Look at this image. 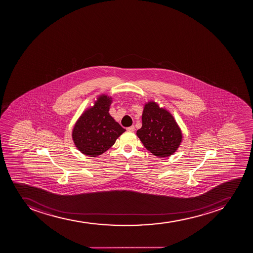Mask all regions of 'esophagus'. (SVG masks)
Listing matches in <instances>:
<instances>
[{
	"instance_id": "34e87169",
	"label": "esophagus",
	"mask_w": 253,
	"mask_h": 253,
	"mask_svg": "<svg viewBox=\"0 0 253 253\" xmlns=\"http://www.w3.org/2000/svg\"><path fill=\"white\" fill-rule=\"evenodd\" d=\"M134 130V126H130V127H127V131H128V132H133Z\"/></svg>"
}]
</instances>
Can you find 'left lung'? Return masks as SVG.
I'll return each mask as SVG.
<instances>
[{"mask_svg": "<svg viewBox=\"0 0 253 253\" xmlns=\"http://www.w3.org/2000/svg\"><path fill=\"white\" fill-rule=\"evenodd\" d=\"M142 126L136 136L145 149L159 158L176 152L183 141L181 128L173 115L154 100L146 102L142 112Z\"/></svg>", "mask_w": 253, "mask_h": 253, "instance_id": "obj_1", "label": "left lung"}]
</instances>
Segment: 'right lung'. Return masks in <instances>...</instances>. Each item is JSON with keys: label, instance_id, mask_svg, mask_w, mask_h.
Instances as JSON below:
<instances>
[{"label": "right lung", "instance_id": "1", "mask_svg": "<svg viewBox=\"0 0 253 253\" xmlns=\"http://www.w3.org/2000/svg\"><path fill=\"white\" fill-rule=\"evenodd\" d=\"M112 96L101 94L93 105L83 111L74 124L72 139L83 155L97 157L114 145L126 129L110 115Z\"/></svg>", "mask_w": 253, "mask_h": 253}]
</instances>
